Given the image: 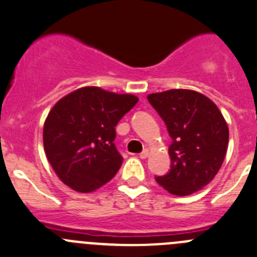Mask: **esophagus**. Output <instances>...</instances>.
Here are the masks:
<instances>
[{"label": "esophagus", "instance_id": "1", "mask_svg": "<svg viewBox=\"0 0 257 257\" xmlns=\"http://www.w3.org/2000/svg\"><path fill=\"white\" fill-rule=\"evenodd\" d=\"M148 156H149V151H148V149H144V151L142 152L141 154H139V157H141L142 159H146Z\"/></svg>", "mask_w": 257, "mask_h": 257}]
</instances>
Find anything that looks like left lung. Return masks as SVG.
Returning <instances> with one entry per match:
<instances>
[{
    "label": "left lung",
    "mask_w": 257,
    "mask_h": 257,
    "mask_svg": "<svg viewBox=\"0 0 257 257\" xmlns=\"http://www.w3.org/2000/svg\"><path fill=\"white\" fill-rule=\"evenodd\" d=\"M147 99L172 138L171 169L157 176V183L176 196L200 191L212 181L225 159L228 128L222 114L207 96L186 89L151 94Z\"/></svg>",
    "instance_id": "8db88e82"
}]
</instances>
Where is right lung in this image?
<instances>
[{
    "label": "right lung",
    "instance_id": "add662e5",
    "mask_svg": "<svg viewBox=\"0 0 257 257\" xmlns=\"http://www.w3.org/2000/svg\"><path fill=\"white\" fill-rule=\"evenodd\" d=\"M137 103L131 94L86 86L55 104L45 120L44 148L66 186L88 193L115 176L123 162L114 144L115 125Z\"/></svg>",
    "mask_w": 257,
    "mask_h": 257
}]
</instances>
